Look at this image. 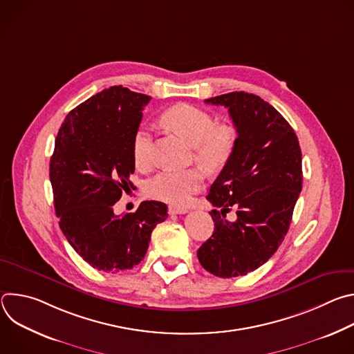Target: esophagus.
I'll list each match as a JSON object with an SVG mask.
<instances>
[{
  "mask_svg": "<svg viewBox=\"0 0 354 354\" xmlns=\"http://www.w3.org/2000/svg\"><path fill=\"white\" fill-rule=\"evenodd\" d=\"M168 212H169V214H185L189 210L186 207H180V206H169Z\"/></svg>",
  "mask_w": 354,
  "mask_h": 354,
  "instance_id": "34e87169",
  "label": "esophagus"
}]
</instances>
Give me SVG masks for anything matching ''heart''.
Masks as SVG:
<instances>
[{"mask_svg":"<svg viewBox=\"0 0 354 354\" xmlns=\"http://www.w3.org/2000/svg\"><path fill=\"white\" fill-rule=\"evenodd\" d=\"M164 122L194 147V158L209 172L223 169L236 144V130L230 124H218L216 118L201 108L179 104L168 109ZM133 160L137 168L147 169L153 162V133L140 127L133 137ZM205 185V171L190 168L185 171H161L147 182L149 197L171 205H185Z\"/></svg>","mask_w":354,"mask_h":354,"instance_id":"heart-1","label":"heart"}]
</instances>
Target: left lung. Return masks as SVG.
I'll return each mask as SVG.
<instances>
[{
    "mask_svg": "<svg viewBox=\"0 0 354 354\" xmlns=\"http://www.w3.org/2000/svg\"><path fill=\"white\" fill-rule=\"evenodd\" d=\"M205 102L228 109L238 137L210 187L214 232L197 258L212 274L230 279L257 270L281 245L302 187V157L292 127L261 96L241 91ZM231 207L232 223L225 220Z\"/></svg>",
    "mask_w": 354,
    "mask_h": 354,
    "instance_id": "left-lung-1",
    "label": "left lung"
}]
</instances>
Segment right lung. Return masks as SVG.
Segmentation results:
<instances>
[{
    "instance_id": "obj_1",
    "label": "right lung",
    "mask_w": 354,
    "mask_h": 354,
    "mask_svg": "<svg viewBox=\"0 0 354 354\" xmlns=\"http://www.w3.org/2000/svg\"><path fill=\"white\" fill-rule=\"evenodd\" d=\"M149 96L111 86L73 109L56 137L50 182L59 224L70 245L92 268L108 273L133 269L151 232L168 217L161 201H142L134 213L113 206L133 187V137Z\"/></svg>"
}]
</instances>
